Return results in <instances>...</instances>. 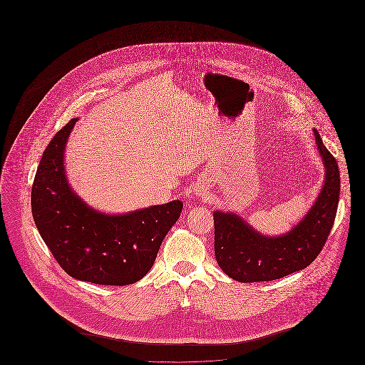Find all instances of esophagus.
I'll use <instances>...</instances> for the list:
<instances>
[{
  "label": "esophagus",
  "instance_id": "esophagus-1",
  "mask_svg": "<svg viewBox=\"0 0 365 365\" xmlns=\"http://www.w3.org/2000/svg\"><path fill=\"white\" fill-rule=\"evenodd\" d=\"M194 194H195L197 197H202V195H205V187L200 186L198 189H195V191H194Z\"/></svg>",
  "mask_w": 365,
  "mask_h": 365
}]
</instances>
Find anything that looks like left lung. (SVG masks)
Segmentation results:
<instances>
[{
    "label": "left lung",
    "instance_id": "1",
    "mask_svg": "<svg viewBox=\"0 0 365 365\" xmlns=\"http://www.w3.org/2000/svg\"><path fill=\"white\" fill-rule=\"evenodd\" d=\"M324 180L312 207L289 231L261 234L241 215L215 210V256L222 271L234 280L268 282L307 268L322 252L335 220L341 179L336 160L313 128Z\"/></svg>",
    "mask_w": 365,
    "mask_h": 365
}]
</instances>
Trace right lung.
<instances>
[{"label":"right lung","mask_w":365,"mask_h":365,"mask_svg":"<svg viewBox=\"0 0 365 365\" xmlns=\"http://www.w3.org/2000/svg\"><path fill=\"white\" fill-rule=\"evenodd\" d=\"M79 119L73 118L48 145L31 190L35 226L63 269L76 280L125 286L143 278L163 240L180 216L183 202L125 213L93 208L72 189L66 146Z\"/></svg>","instance_id":"right-lung-1"}]
</instances>
